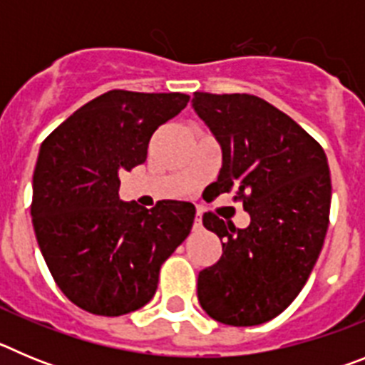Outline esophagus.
<instances>
[{
    "label": "esophagus",
    "mask_w": 365,
    "mask_h": 365,
    "mask_svg": "<svg viewBox=\"0 0 365 365\" xmlns=\"http://www.w3.org/2000/svg\"><path fill=\"white\" fill-rule=\"evenodd\" d=\"M202 228V219H201V214L197 212V215H195V219H193V230H201Z\"/></svg>",
    "instance_id": "34e87169"
}]
</instances>
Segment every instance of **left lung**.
<instances>
[{
  "label": "left lung",
  "instance_id": "left-lung-1",
  "mask_svg": "<svg viewBox=\"0 0 365 365\" xmlns=\"http://www.w3.org/2000/svg\"><path fill=\"white\" fill-rule=\"evenodd\" d=\"M192 106L221 144L215 195L234 192L250 215L247 228L214 212L202 215V225L222 240V254L199 272V303L221 324H265L299 294L324 247L327 157L302 125L259 96L197 91Z\"/></svg>",
  "mask_w": 365,
  "mask_h": 365
}]
</instances>
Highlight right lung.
Masks as SVG:
<instances>
[{
  "label": "right lung",
  "instance_id": "obj_1",
  "mask_svg": "<svg viewBox=\"0 0 365 365\" xmlns=\"http://www.w3.org/2000/svg\"><path fill=\"white\" fill-rule=\"evenodd\" d=\"M188 100L113 89L41 143L32 177L34 234L60 291L83 311L122 316L144 307L160 265L192 230V202L159 201L148 210L118 199V173L146 160L151 135Z\"/></svg>",
  "mask_w": 365,
  "mask_h": 365
}]
</instances>
